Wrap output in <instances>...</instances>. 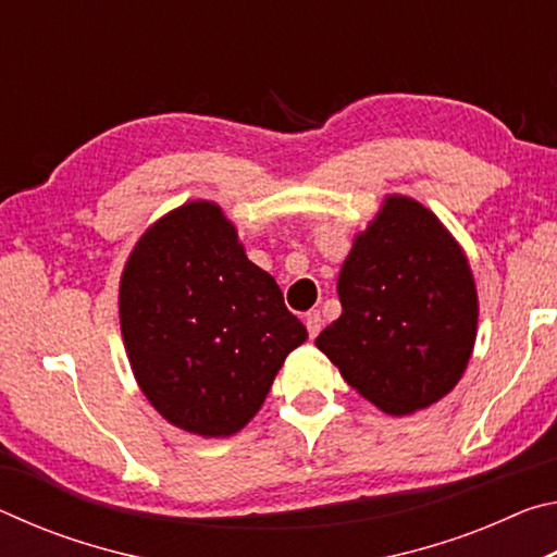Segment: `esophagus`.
Here are the masks:
<instances>
[{"label": "esophagus", "mask_w": 557, "mask_h": 557, "mask_svg": "<svg viewBox=\"0 0 557 557\" xmlns=\"http://www.w3.org/2000/svg\"><path fill=\"white\" fill-rule=\"evenodd\" d=\"M305 324H307L309 336L314 338L319 332H322V326H324L322 312H319V309H312V312H307V314H305Z\"/></svg>", "instance_id": "esophagus-1"}]
</instances>
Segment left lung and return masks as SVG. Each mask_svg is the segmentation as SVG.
Returning a JSON list of instances; mask_svg holds the SVG:
<instances>
[{
    "label": "left lung",
    "mask_w": 557,
    "mask_h": 557,
    "mask_svg": "<svg viewBox=\"0 0 557 557\" xmlns=\"http://www.w3.org/2000/svg\"><path fill=\"white\" fill-rule=\"evenodd\" d=\"M342 317L317 336L344 381L391 414L455 388L476 338L469 262L435 213L388 196L338 275Z\"/></svg>",
    "instance_id": "8db88e82"
}]
</instances>
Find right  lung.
I'll list each match as a JSON object with an SVG mask.
<instances>
[{"label":"right lung","instance_id":"add662e5","mask_svg":"<svg viewBox=\"0 0 557 557\" xmlns=\"http://www.w3.org/2000/svg\"><path fill=\"white\" fill-rule=\"evenodd\" d=\"M120 324L149 403L203 437L238 432L307 338L277 282L245 258L209 201L182 206L143 235L122 272Z\"/></svg>","mask_w":557,"mask_h":557}]
</instances>
